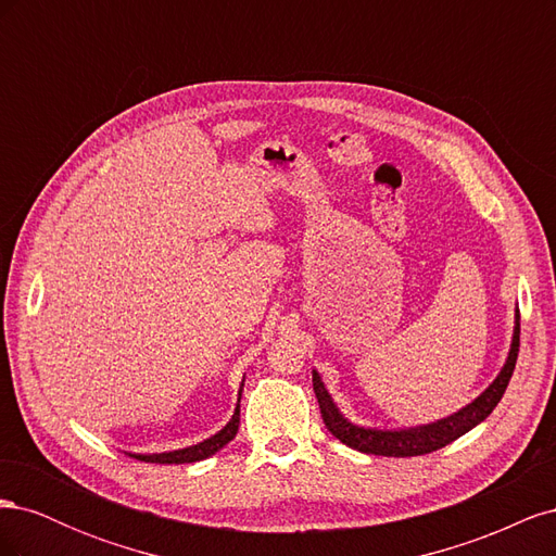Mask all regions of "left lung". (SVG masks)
Returning <instances> with one entry per match:
<instances>
[{
  "label": "left lung",
  "mask_w": 556,
  "mask_h": 556,
  "mask_svg": "<svg viewBox=\"0 0 556 556\" xmlns=\"http://www.w3.org/2000/svg\"><path fill=\"white\" fill-rule=\"evenodd\" d=\"M519 319V315H517ZM517 352H519V323L515 325L513 336V348L506 366L498 374V378L486 387V390L473 401L468 403L466 408L454 413L441 422H433L427 427L417 429H403V431H376V429H362L350 425L348 419L333 406L329 392L325 390V382L313 371V390L319 403V413H323L325 427L352 450H359L366 454H378V457H417V454H429L433 450H441L447 443L457 441L459 435L480 425L482 419L490 417V413L498 406V401L506 392V387L513 378L515 364H517Z\"/></svg>",
  "instance_id": "1"
}]
</instances>
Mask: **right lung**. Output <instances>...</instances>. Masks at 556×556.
<instances>
[{
    "mask_svg": "<svg viewBox=\"0 0 556 556\" xmlns=\"http://www.w3.org/2000/svg\"><path fill=\"white\" fill-rule=\"evenodd\" d=\"M239 413L241 410L237 406V410H233V415L229 419V425L223 431H217L215 435H211V439H206L204 443L185 447V450L164 452V454H131V457H137L139 462H150V464H192V462L206 459V457H211V454H215L217 450H223L233 439V435H237L239 422H241Z\"/></svg>",
    "mask_w": 556,
    "mask_h": 556,
    "instance_id": "add662e5",
    "label": "right lung"
}]
</instances>
